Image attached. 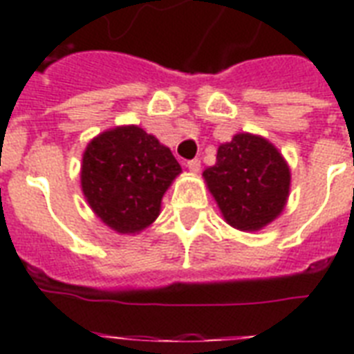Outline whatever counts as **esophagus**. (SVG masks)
Returning <instances> with one entry per match:
<instances>
[{"label":"esophagus","instance_id":"1","mask_svg":"<svg viewBox=\"0 0 354 354\" xmlns=\"http://www.w3.org/2000/svg\"><path fill=\"white\" fill-rule=\"evenodd\" d=\"M200 167H202V163H200V160H196V158H194V160L187 161V169L193 172V174H198Z\"/></svg>","mask_w":354,"mask_h":354}]
</instances>
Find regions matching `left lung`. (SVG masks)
<instances>
[{
  "mask_svg": "<svg viewBox=\"0 0 354 354\" xmlns=\"http://www.w3.org/2000/svg\"><path fill=\"white\" fill-rule=\"evenodd\" d=\"M224 221L241 232H259L281 215L290 191V169L268 139L236 133L222 143L216 163L204 171Z\"/></svg>",
  "mask_w": 354,
  "mask_h": 354,
  "instance_id": "obj_1",
  "label": "left lung"
}]
</instances>
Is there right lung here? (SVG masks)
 <instances>
[{"label":"right lung","instance_id":"add662e5","mask_svg":"<svg viewBox=\"0 0 354 354\" xmlns=\"http://www.w3.org/2000/svg\"><path fill=\"white\" fill-rule=\"evenodd\" d=\"M182 172L172 152L136 124L115 127L88 143L80 185L88 204L118 233H139L158 218L161 198Z\"/></svg>","mask_w":354,"mask_h":354}]
</instances>
